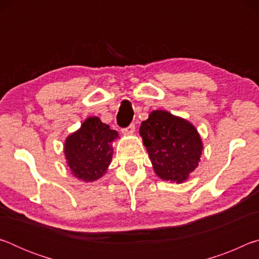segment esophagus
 I'll list each match as a JSON object with an SVG mask.
<instances>
[{
	"instance_id": "esophagus-1",
	"label": "esophagus",
	"mask_w": 259,
	"mask_h": 259,
	"mask_svg": "<svg viewBox=\"0 0 259 259\" xmlns=\"http://www.w3.org/2000/svg\"><path fill=\"white\" fill-rule=\"evenodd\" d=\"M122 133H123L124 135H131L135 133V124L131 123L129 126H126V128L122 129Z\"/></svg>"
}]
</instances>
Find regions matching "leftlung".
<instances>
[{"label": "left lung", "instance_id": "8db88e82", "mask_svg": "<svg viewBox=\"0 0 259 259\" xmlns=\"http://www.w3.org/2000/svg\"><path fill=\"white\" fill-rule=\"evenodd\" d=\"M139 134L154 172L163 181L184 183L198 166L202 140L187 120L157 109L142 122Z\"/></svg>", "mask_w": 259, "mask_h": 259}]
</instances>
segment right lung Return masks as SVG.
<instances>
[{
	"instance_id": "1",
	"label": "right lung",
	"mask_w": 259,
	"mask_h": 259,
	"mask_svg": "<svg viewBox=\"0 0 259 259\" xmlns=\"http://www.w3.org/2000/svg\"><path fill=\"white\" fill-rule=\"evenodd\" d=\"M119 137L97 116H90L65 140L64 153L72 174L83 182H95L107 171L113 157L112 143Z\"/></svg>"
}]
</instances>
